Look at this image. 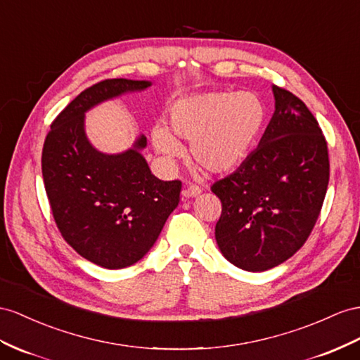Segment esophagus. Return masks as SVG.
Returning a JSON list of instances; mask_svg holds the SVG:
<instances>
[{"instance_id": "obj_1", "label": "esophagus", "mask_w": 360, "mask_h": 360, "mask_svg": "<svg viewBox=\"0 0 360 360\" xmlns=\"http://www.w3.org/2000/svg\"><path fill=\"white\" fill-rule=\"evenodd\" d=\"M200 191H202V190H200L198 186H187L186 188H184L182 195L186 196V198H196V196L200 195Z\"/></svg>"}]
</instances>
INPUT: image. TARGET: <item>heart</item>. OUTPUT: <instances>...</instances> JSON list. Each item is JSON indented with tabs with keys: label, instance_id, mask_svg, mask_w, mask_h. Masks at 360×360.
Returning <instances> with one entry per match:
<instances>
[{
	"label": "heart",
	"instance_id": "obj_1",
	"mask_svg": "<svg viewBox=\"0 0 360 360\" xmlns=\"http://www.w3.org/2000/svg\"><path fill=\"white\" fill-rule=\"evenodd\" d=\"M169 123L177 136L191 141L193 160L210 173L222 174L240 167L251 153L268 123V106L252 91L199 92L174 101ZM172 134L164 126L152 131L153 147L169 161L184 155Z\"/></svg>",
	"mask_w": 360,
	"mask_h": 360
}]
</instances>
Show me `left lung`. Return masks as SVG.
<instances>
[{
    "label": "left lung",
    "instance_id": "left-lung-1",
    "mask_svg": "<svg viewBox=\"0 0 360 360\" xmlns=\"http://www.w3.org/2000/svg\"><path fill=\"white\" fill-rule=\"evenodd\" d=\"M275 110L257 149L211 191L222 202L216 242L237 268L263 272L307 240L326 198L330 164L316 118L272 85Z\"/></svg>",
    "mask_w": 360,
    "mask_h": 360
}]
</instances>
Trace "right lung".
<instances>
[{"mask_svg":"<svg viewBox=\"0 0 360 360\" xmlns=\"http://www.w3.org/2000/svg\"><path fill=\"white\" fill-rule=\"evenodd\" d=\"M152 86L149 80L109 79L71 101L51 123L42 150V176L62 237L84 259L106 269L140 262L179 204L181 181L150 172L140 135L131 149L105 153L85 132V114L103 101Z\"/></svg>","mask_w":360,"mask_h":360,"instance_id":"1","label":"right lung"}]
</instances>
